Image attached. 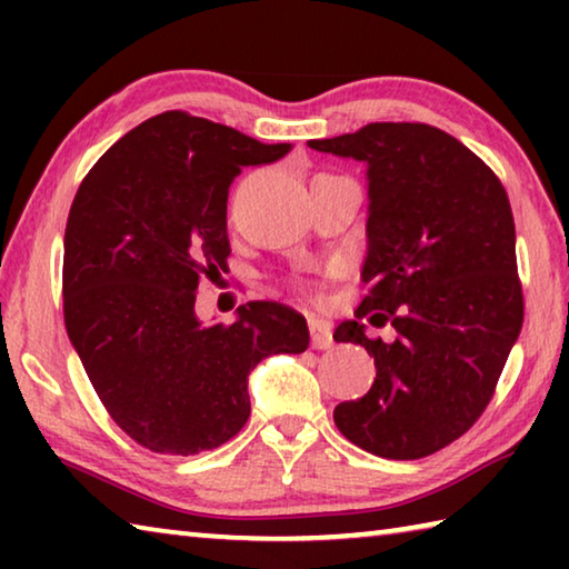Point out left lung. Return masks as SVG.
Returning a JSON list of instances; mask_svg holds the SVG:
<instances>
[{
    "label": "left lung",
    "mask_w": 569,
    "mask_h": 569,
    "mask_svg": "<svg viewBox=\"0 0 569 569\" xmlns=\"http://www.w3.org/2000/svg\"><path fill=\"white\" fill-rule=\"evenodd\" d=\"M283 156L170 110L114 142L77 190L64 230L67 333L114 423L150 451L226 445L250 417V371L306 351V319L281 303L196 306L200 278L216 281L230 256V182Z\"/></svg>",
    "instance_id": "8db88e82"
}]
</instances>
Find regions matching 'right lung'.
I'll use <instances>...</instances> for the list:
<instances>
[{
    "label": "right lung",
    "instance_id": "right-lung-1",
    "mask_svg": "<svg viewBox=\"0 0 569 569\" xmlns=\"http://www.w3.org/2000/svg\"><path fill=\"white\" fill-rule=\"evenodd\" d=\"M321 152L359 160L369 182V293L336 341L363 346L377 379L333 421L383 459L445 449L492 399L522 329L515 220L502 182L445 130L371 122Z\"/></svg>",
    "mask_w": 569,
    "mask_h": 569
}]
</instances>
